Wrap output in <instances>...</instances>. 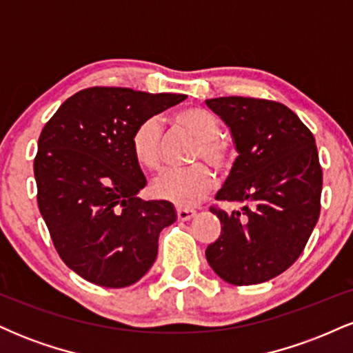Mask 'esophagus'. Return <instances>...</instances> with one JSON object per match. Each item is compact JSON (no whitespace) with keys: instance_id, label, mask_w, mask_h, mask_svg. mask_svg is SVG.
<instances>
[{"instance_id":"esophagus-1","label":"esophagus","mask_w":353,"mask_h":353,"mask_svg":"<svg viewBox=\"0 0 353 353\" xmlns=\"http://www.w3.org/2000/svg\"><path fill=\"white\" fill-rule=\"evenodd\" d=\"M176 212H177V219H179V221H182V222L190 221V219L196 216V210L188 209V208H177Z\"/></svg>"}]
</instances>
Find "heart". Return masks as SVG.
Masks as SVG:
<instances>
[{"instance_id":"heart-1","label":"heart","mask_w":353,"mask_h":353,"mask_svg":"<svg viewBox=\"0 0 353 353\" xmlns=\"http://www.w3.org/2000/svg\"><path fill=\"white\" fill-rule=\"evenodd\" d=\"M172 121L197 139L192 161L208 163L219 172L228 171L232 164V148L221 137V123L212 112L196 106L184 108L174 112ZM161 144L163 125L157 117H145L132 131V156L145 169L154 171L161 165ZM212 185V171L205 164H194L157 176L151 184V192L157 199L172 202L177 208H190L204 199Z\"/></svg>"}]
</instances>
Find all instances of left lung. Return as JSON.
Masks as SVG:
<instances>
[{
	"label": "left lung",
	"mask_w": 353,
	"mask_h": 353,
	"mask_svg": "<svg viewBox=\"0 0 353 353\" xmlns=\"http://www.w3.org/2000/svg\"><path fill=\"white\" fill-rule=\"evenodd\" d=\"M232 132L239 152L217 201L241 202L228 214L212 205L221 236L205 257L232 285L267 282L289 269L319 221L322 168L310 129L277 101L208 99Z\"/></svg>",
	"instance_id": "1"
}]
</instances>
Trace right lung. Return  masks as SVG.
Listing matches in <instances>:
<instances>
[{"instance_id": "right-lung-1", "label": "right lung", "mask_w": 353, "mask_h": 353, "mask_svg": "<svg viewBox=\"0 0 353 353\" xmlns=\"http://www.w3.org/2000/svg\"><path fill=\"white\" fill-rule=\"evenodd\" d=\"M129 88L83 89L43 128L34 157L39 212L63 262L96 285L128 287L151 269L168 201H143L145 177L131 151L141 121L184 101Z\"/></svg>"}]
</instances>
